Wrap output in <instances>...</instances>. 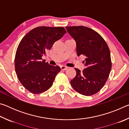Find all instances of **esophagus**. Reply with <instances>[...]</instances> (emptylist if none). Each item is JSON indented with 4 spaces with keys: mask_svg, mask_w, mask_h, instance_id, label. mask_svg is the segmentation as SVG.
Returning a JSON list of instances; mask_svg holds the SVG:
<instances>
[{
    "mask_svg": "<svg viewBox=\"0 0 129 129\" xmlns=\"http://www.w3.org/2000/svg\"><path fill=\"white\" fill-rule=\"evenodd\" d=\"M68 68V67L64 66V65H62V66H61V69L62 70H67Z\"/></svg>",
    "mask_w": 129,
    "mask_h": 129,
    "instance_id": "esophagus-1",
    "label": "esophagus"
}]
</instances>
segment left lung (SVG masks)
Segmentation results:
<instances>
[{
  "mask_svg": "<svg viewBox=\"0 0 129 129\" xmlns=\"http://www.w3.org/2000/svg\"><path fill=\"white\" fill-rule=\"evenodd\" d=\"M76 43L78 56L86 57L85 68H75L76 75L71 84L81 94L89 96L99 91L108 80L111 68L110 53L105 41L93 29L84 26L66 27Z\"/></svg>",
  "mask_w": 129,
  "mask_h": 129,
  "instance_id": "8db88e82",
  "label": "left lung"
}]
</instances>
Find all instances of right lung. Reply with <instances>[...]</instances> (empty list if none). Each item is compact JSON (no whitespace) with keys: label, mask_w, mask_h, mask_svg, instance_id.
<instances>
[{"label":"right lung","mask_w":129,"mask_h":129,"mask_svg":"<svg viewBox=\"0 0 129 129\" xmlns=\"http://www.w3.org/2000/svg\"><path fill=\"white\" fill-rule=\"evenodd\" d=\"M66 33L61 27H39L30 30L19 43L15 71L21 84L30 92L41 93L52 86L60 68L45 62L42 57Z\"/></svg>","instance_id":"right-lung-1"}]
</instances>
